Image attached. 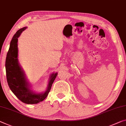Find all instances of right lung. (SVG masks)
Instances as JSON below:
<instances>
[{"mask_svg": "<svg viewBox=\"0 0 126 126\" xmlns=\"http://www.w3.org/2000/svg\"><path fill=\"white\" fill-rule=\"evenodd\" d=\"M26 28L25 27L18 30L10 43L5 61L6 76L9 88L17 98L24 103L33 104L41 102L47 97L58 73L51 74L48 86L44 93H35L30 88L29 82L18 60V38Z\"/></svg>", "mask_w": 126, "mask_h": 126, "instance_id": "obj_1", "label": "right lung"}]
</instances>
